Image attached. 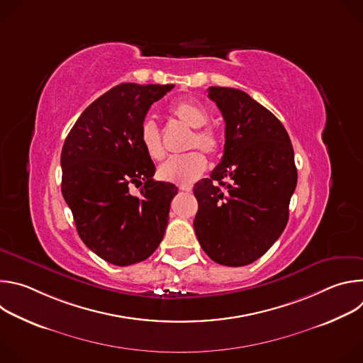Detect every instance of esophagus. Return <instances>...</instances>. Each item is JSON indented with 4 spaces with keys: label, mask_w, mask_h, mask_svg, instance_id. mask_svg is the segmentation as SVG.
Masks as SVG:
<instances>
[{
    "label": "esophagus",
    "mask_w": 363,
    "mask_h": 363,
    "mask_svg": "<svg viewBox=\"0 0 363 363\" xmlns=\"http://www.w3.org/2000/svg\"><path fill=\"white\" fill-rule=\"evenodd\" d=\"M179 189H181V191H185V192H191V191H192V186H188V185H179Z\"/></svg>",
    "instance_id": "obj_1"
}]
</instances>
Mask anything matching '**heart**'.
<instances>
[{"instance_id": "obj_1", "label": "heart", "mask_w": 363, "mask_h": 363, "mask_svg": "<svg viewBox=\"0 0 363 363\" xmlns=\"http://www.w3.org/2000/svg\"><path fill=\"white\" fill-rule=\"evenodd\" d=\"M169 113L188 128L194 129L188 139V149L199 147L208 155H216L220 150L221 138L214 128L205 125L208 122L210 115L202 103L195 99H181L169 106ZM139 139L150 160L158 161L164 158L165 149L161 142V133L153 121L147 119L142 123ZM205 168L206 160L203 155L198 150H192L165 161L160 167L158 175L161 179L177 185H189L202 175Z\"/></svg>"}]
</instances>
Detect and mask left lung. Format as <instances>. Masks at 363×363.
Instances as JSON below:
<instances>
[{"instance_id": "obj_1", "label": "left lung", "mask_w": 363, "mask_h": 363, "mask_svg": "<svg viewBox=\"0 0 363 363\" xmlns=\"http://www.w3.org/2000/svg\"><path fill=\"white\" fill-rule=\"evenodd\" d=\"M225 122L224 157L195 184L196 238L211 260L251 264L281 235L297 185L290 138L281 122L245 91L210 87Z\"/></svg>"}]
</instances>
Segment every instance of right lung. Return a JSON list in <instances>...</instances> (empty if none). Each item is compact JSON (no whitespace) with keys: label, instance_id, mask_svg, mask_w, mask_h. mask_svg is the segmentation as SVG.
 I'll list each match as a JSON object with an SVG mask.
<instances>
[{"label":"right lung","instance_id":"obj_1","mask_svg":"<svg viewBox=\"0 0 363 363\" xmlns=\"http://www.w3.org/2000/svg\"><path fill=\"white\" fill-rule=\"evenodd\" d=\"M174 84L122 83L96 99L62 150V194L82 241L115 266L140 263L164 238L178 188L153 181L155 165L139 139L152 103ZM133 183L140 187L133 196Z\"/></svg>","mask_w":363,"mask_h":363}]
</instances>
